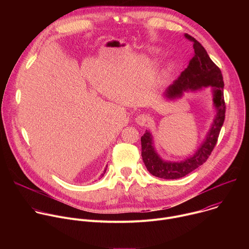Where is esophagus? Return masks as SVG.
I'll use <instances>...</instances> for the list:
<instances>
[{
	"mask_svg": "<svg viewBox=\"0 0 249 249\" xmlns=\"http://www.w3.org/2000/svg\"><path fill=\"white\" fill-rule=\"evenodd\" d=\"M147 122H148V118H147V116L144 115V114H141V115H139V116L136 118V123H137L138 125H140V126H145V125L147 124Z\"/></svg>",
	"mask_w": 249,
	"mask_h": 249,
	"instance_id": "1",
	"label": "esophagus"
}]
</instances>
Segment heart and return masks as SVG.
I'll list each match as a JSON object with an SVG mask.
<instances>
[{
  "label": "heart",
  "mask_w": 249,
  "mask_h": 249,
  "mask_svg": "<svg viewBox=\"0 0 249 249\" xmlns=\"http://www.w3.org/2000/svg\"><path fill=\"white\" fill-rule=\"evenodd\" d=\"M169 69H171V66H170V68H168V70H169ZM165 73H167V72H165Z\"/></svg>",
  "instance_id": "1"
}]
</instances>
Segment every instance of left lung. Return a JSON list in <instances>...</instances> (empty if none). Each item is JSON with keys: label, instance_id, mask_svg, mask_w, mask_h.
Segmentation results:
<instances>
[{"label": "left lung", "instance_id": "1", "mask_svg": "<svg viewBox=\"0 0 249 249\" xmlns=\"http://www.w3.org/2000/svg\"><path fill=\"white\" fill-rule=\"evenodd\" d=\"M184 36L193 42L194 56L180 76L166 89L163 95L165 98L172 100L181 97L185 91H196L202 89V88L212 87L213 101H214L217 113L203 144L192 157L181 161L163 160L158 155L154 147L152 134L147 130L142 136V158H143L144 163L151 174L163 179L180 178L202 165L208 160L212 151L214 150L225 121V85L221 70L211 60L200 42L190 36L189 34H185Z\"/></svg>", "mask_w": 249, "mask_h": 249}]
</instances>
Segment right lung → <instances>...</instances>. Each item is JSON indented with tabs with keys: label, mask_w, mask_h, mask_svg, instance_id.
<instances>
[{
	"label": "right lung",
	"mask_w": 249,
	"mask_h": 249,
	"mask_svg": "<svg viewBox=\"0 0 249 249\" xmlns=\"http://www.w3.org/2000/svg\"><path fill=\"white\" fill-rule=\"evenodd\" d=\"M106 167H107V165H106ZM106 167H105V169H104V171H103V173L101 174V177L104 175V173H105V171H106Z\"/></svg>",
	"instance_id": "obj_1"
}]
</instances>
